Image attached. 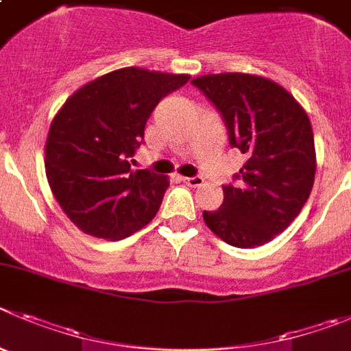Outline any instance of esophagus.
<instances>
[{"mask_svg":"<svg viewBox=\"0 0 351 351\" xmlns=\"http://www.w3.org/2000/svg\"><path fill=\"white\" fill-rule=\"evenodd\" d=\"M182 181H184L186 184L189 186V188H198V186L204 184V179L198 178V176H197V178H184Z\"/></svg>","mask_w":351,"mask_h":351,"instance_id":"esophagus-1","label":"esophagus"}]
</instances>
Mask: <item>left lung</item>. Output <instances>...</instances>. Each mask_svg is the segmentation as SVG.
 Wrapping results in <instances>:
<instances>
[{
	"mask_svg": "<svg viewBox=\"0 0 351 351\" xmlns=\"http://www.w3.org/2000/svg\"><path fill=\"white\" fill-rule=\"evenodd\" d=\"M221 112L230 144L247 154L239 186H223L217 210L204 221L239 249L271 242L298 217L317 170L313 130L301 104L278 83L245 73L193 80Z\"/></svg>",
	"mask_w": 351,
	"mask_h": 351,
	"instance_id": "1",
	"label": "left lung"
}]
</instances>
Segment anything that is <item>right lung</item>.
<instances>
[{
	"label": "right lung",
	"mask_w": 351,
	"mask_h": 351,
	"mask_svg": "<svg viewBox=\"0 0 351 351\" xmlns=\"http://www.w3.org/2000/svg\"><path fill=\"white\" fill-rule=\"evenodd\" d=\"M189 75L123 67L71 95L51 120L45 170L60 208L83 233L121 240L153 219L169 179L132 170L153 109Z\"/></svg>",
	"instance_id": "add662e5"
}]
</instances>
